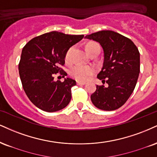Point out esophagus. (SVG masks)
I'll return each instance as SVG.
<instances>
[{
	"mask_svg": "<svg viewBox=\"0 0 157 157\" xmlns=\"http://www.w3.org/2000/svg\"><path fill=\"white\" fill-rule=\"evenodd\" d=\"M86 84V82H82V81H77V85L78 86H83Z\"/></svg>",
	"mask_w": 157,
	"mask_h": 157,
	"instance_id": "34e87169",
	"label": "esophagus"
}]
</instances>
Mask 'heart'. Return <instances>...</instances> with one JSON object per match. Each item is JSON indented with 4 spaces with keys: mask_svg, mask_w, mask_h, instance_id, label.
I'll return each instance as SVG.
<instances>
[{
    "mask_svg": "<svg viewBox=\"0 0 157 157\" xmlns=\"http://www.w3.org/2000/svg\"><path fill=\"white\" fill-rule=\"evenodd\" d=\"M95 48H99V44L96 42H90L86 46V50L88 54L93 51ZM73 48H70L67 51L65 55V60L67 63L71 61V53H72ZM95 71V69L91 66H86V65H77L74 66L70 69V75L74 78H75L77 80L80 81H86L89 78L90 76Z\"/></svg>",
    "mask_w": 157,
    "mask_h": 157,
    "instance_id": "1",
    "label": "heart"
}]
</instances>
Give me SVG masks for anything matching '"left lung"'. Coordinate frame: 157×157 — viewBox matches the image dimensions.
<instances>
[{
    "instance_id": "1",
    "label": "left lung",
    "mask_w": 157,
    "mask_h": 157,
    "mask_svg": "<svg viewBox=\"0 0 157 157\" xmlns=\"http://www.w3.org/2000/svg\"><path fill=\"white\" fill-rule=\"evenodd\" d=\"M99 42L104 51L101 70L97 75L108 86H97L90 96L94 106L111 111L124 105L135 89L140 74V52L131 39L113 31L86 36Z\"/></svg>"
}]
</instances>
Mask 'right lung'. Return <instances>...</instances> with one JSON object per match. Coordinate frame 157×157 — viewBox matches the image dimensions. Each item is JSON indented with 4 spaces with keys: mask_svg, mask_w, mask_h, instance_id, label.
I'll use <instances>...</instances> for the list:
<instances>
[{
    "mask_svg": "<svg viewBox=\"0 0 157 157\" xmlns=\"http://www.w3.org/2000/svg\"><path fill=\"white\" fill-rule=\"evenodd\" d=\"M84 35H69L52 31L32 39L25 45L19 63V74L28 99L38 108L52 113L69 105L71 87L76 81L64 78L55 81V75L67 74L60 66L65 63L67 51Z\"/></svg>",
    "mask_w": 157,
    "mask_h": 157,
    "instance_id": "right-lung-1",
    "label": "right lung"
}]
</instances>
